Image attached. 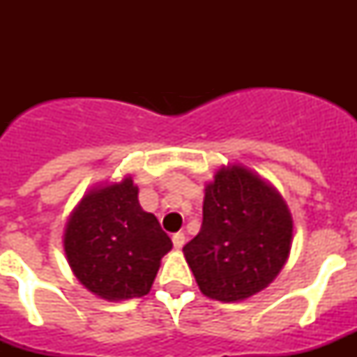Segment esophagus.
<instances>
[{
    "instance_id": "34e87169",
    "label": "esophagus",
    "mask_w": 357,
    "mask_h": 357,
    "mask_svg": "<svg viewBox=\"0 0 357 357\" xmlns=\"http://www.w3.org/2000/svg\"><path fill=\"white\" fill-rule=\"evenodd\" d=\"M172 239H173V247H175L176 250H181V248L184 247V241H185L184 232H175Z\"/></svg>"
}]
</instances>
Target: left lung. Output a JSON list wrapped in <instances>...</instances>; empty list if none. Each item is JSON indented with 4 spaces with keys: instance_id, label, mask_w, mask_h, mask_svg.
I'll use <instances>...</instances> for the list:
<instances>
[{
    "instance_id": "left-lung-1",
    "label": "left lung",
    "mask_w": 357,
    "mask_h": 357,
    "mask_svg": "<svg viewBox=\"0 0 357 357\" xmlns=\"http://www.w3.org/2000/svg\"><path fill=\"white\" fill-rule=\"evenodd\" d=\"M291 243L293 218L284 198L252 169L229 164L206 184L202 229L184 255L204 295L241 302L272 284Z\"/></svg>"
}]
</instances>
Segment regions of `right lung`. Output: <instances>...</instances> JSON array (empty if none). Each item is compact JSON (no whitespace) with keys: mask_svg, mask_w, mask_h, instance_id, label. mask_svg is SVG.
<instances>
[{"mask_svg":"<svg viewBox=\"0 0 357 357\" xmlns=\"http://www.w3.org/2000/svg\"><path fill=\"white\" fill-rule=\"evenodd\" d=\"M139 188L127 175L94 185L71 211L64 252L80 284L109 302L146 295L160 259L173 243L137 200Z\"/></svg>","mask_w":357,"mask_h":357,"instance_id":"right-lung-1","label":"right lung"}]
</instances>
